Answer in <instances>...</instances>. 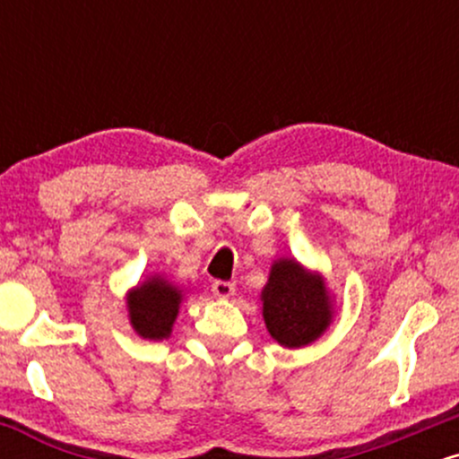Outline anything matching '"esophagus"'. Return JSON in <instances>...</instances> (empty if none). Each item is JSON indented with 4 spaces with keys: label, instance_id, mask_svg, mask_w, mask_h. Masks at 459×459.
<instances>
[{
    "label": "esophagus",
    "instance_id": "34e87169",
    "mask_svg": "<svg viewBox=\"0 0 459 459\" xmlns=\"http://www.w3.org/2000/svg\"><path fill=\"white\" fill-rule=\"evenodd\" d=\"M212 289H213V296L222 298V299L230 298L235 293V284L233 282H224V281H215Z\"/></svg>",
    "mask_w": 459,
    "mask_h": 459
}]
</instances>
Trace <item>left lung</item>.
<instances>
[{
  "mask_svg": "<svg viewBox=\"0 0 459 459\" xmlns=\"http://www.w3.org/2000/svg\"><path fill=\"white\" fill-rule=\"evenodd\" d=\"M261 304L270 336L289 350L315 343L334 319V296L325 278L289 256L272 263Z\"/></svg>",
  "mask_w": 459,
  "mask_h": 459,
  "instance_id": "obj_1",
  "label": "left lung"
}]
</instances>
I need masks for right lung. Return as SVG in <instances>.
<instances>
[{"instance_id":"1","label":"right lung","mask_w":459,"mask_h":459,"mask_svg":"<svg viewBox=\"0 0 459 459\" xmlns=\"http://www.w3.org/2000/svg\"><path fill=\"white\" fill-rule=\"evenodd\" d=\"M183 289L163 273H151L127 293L129 324L135 334L149 341H163L172 334Z\"/></svg>"}]
</instances>
